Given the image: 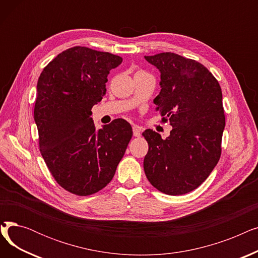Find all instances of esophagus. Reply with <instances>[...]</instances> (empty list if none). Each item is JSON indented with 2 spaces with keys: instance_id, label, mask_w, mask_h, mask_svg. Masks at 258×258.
I'll list each match as a JSON object with an SVG mask.
<instances>
[{
  "instance_id": "esophagus-1",
  "label": "esophagus",
  "mask_w": 258,
  "mask_h": 258,
  "mask_svg": "<svg viewBox=\"0 0 258 258\" xmlns=\"http://www.w3.org/2000/svg\"><path fill=\"white\" fill-rule=\"evenodd\" d=\"M133 134H134V136H135V137H137V138H139V137L141 136V132H140V127H139V126H137V125H135V126L133 127Z\"/></svg>"
}]
</instances>
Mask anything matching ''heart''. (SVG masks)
<instances>
[{
    "label": "heart",
    "instance_id": "1",
    "mask_svg": "<svg viewBox=\"0 0 258 258\" xmlns=\"http://www.w3.org/2000/svg\"><path fill=\"white\" fill-rule=\"evenodd\" d=\"M139 73H146V72H144V71H142V70H138V71L136 72V74H139Z\"/></svg>",
    "mask_w": 258,
    "mask_h": 258
}]
</instances>
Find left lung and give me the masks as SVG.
I'll use <instances>...</instances> for the list:
<instances>
[{"label": "left lung", "mask_w": 258, "mask_h": 258, "mask_svg": "<svg viewBox=\"0 0 258 258\" xmlns=\"http://www.w3.org/2000/svg\"><path fill=\"white\" fill-rule=\"evenodd\" d=\"M145 59L161 73V91L154 102L170 136L146 130L148 152L143 167L147 180L169 196L190 192L204 182L221 158L225 127L222 89L202 63L163 52Z\"/></svg>", "instance_id": "obj_1"}]
</instances>
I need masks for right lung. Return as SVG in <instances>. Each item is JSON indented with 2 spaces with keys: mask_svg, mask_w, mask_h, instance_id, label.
Segmentation results:
<instances>
[{
  "mask_svg": "<svg viewBox=\"0 0 258 258\" xmlns=\"http://www.w3.org/2000/svg\"><path fill=\"white\" fill-rule=\"evenodd\" d=\"M121 62L112 53L76 46L59 53L38 77L39 151L54 180L73 195L96 194L110 183L132 139L124 119L97 131L90 117L105 94L108 73Z\"/></svg>",
  "mask_w": 258,
  "mask_h": 258,
  "instance_id": "add662e5",
  "label": "right lung"
}]
</instances>
